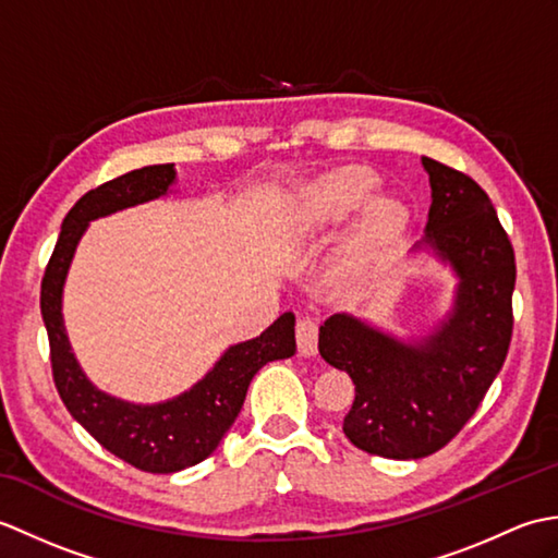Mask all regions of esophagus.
<instances>
[{
  "instance_id": "obj_1",
  "label": "esophagus",
  "mask_w": 558,
  "mask_h": 558,
  "mask_svg": "<svg viewBox=\"0 0 558 558\" xmlns=\"http://www.w3.org/2000/svg\"><path fill=\"white\" fill-rule=\"evenodd\" d=\"M298 348L300 354L304 357H314L316 350H318V324L314 322L312 316H300L298 318Z\"/></svg>"
}]
</instances>
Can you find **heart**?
Listing matches in <instances>:
<instances>
[{
  "label": "heart",
  "mask_w": 558,
  "mask_h": 558,
  "mask_svg": "<svg viewBox=\"0 0 558 558\" xmlns=\"http://www.w3.org/2000/svg\"><path fill=\"white\" fill-rule=\"evenodd\" d=\"M381 180L364 165L324 172L300 189L292 204V228L298 234L324 232L348 222L354 213L364 208L354 222L345 254L364 258L390 244L405 230L408 208L396 196H376Z\"/></svg>",
  "instance_id": "b5f03b06"
}]
</instances>
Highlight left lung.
<instances>
[{"label":"left lung","mask_w":558,"mask_h":558,"mask_svg":"<svg viewBox=\"0 0 558 558\" xmlns=\"http://www.w3.org/2000/svg\"><path fill=\"white\" fill-rule=\"evenodd\" d=\"M432 184L424 240L453 268V310L429 336L398 340L350 314L328 316L318 352L354 384L342 422L372 456L414 460L436 453L475 414L506 362L513 333L515 254L484 189L422 158Z\"/></svg>","instance_id":"obj_1"}]
</instances>
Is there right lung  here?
<instances>
[{
  "label": "right lung",
  "instance_id": "1",
  "mask_svg": "<svg viewBox=\"0 0 558 558\" xmlns=\"http://www.w3.org/2000/svg\"><path fill=\"white\" fill-rule=\"evenodd\" d=\"M174 177L172 162L148 165L83 194L66 213L40 286V312L50 338V362L59 398L71 417L102 448L129 465L156 475L180 472L206 460L240 414L246 388L260 366L272 360H288L298 350L294 314L286 312L258 338L232 345L182 396L156 405L112 398L83 374L71 352L62 318V290L76 244L90 220L165 196L174 184Z\"/></svg>",
  "mask_w": 558,
  "mask_h": 558
}]
</instances>
